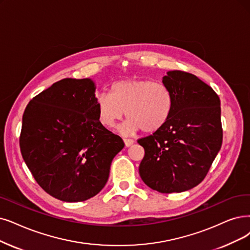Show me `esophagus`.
Wrapping results in <instances>:
<instances>
[{
    "mask_svg": "<svg viewBox=\"0 0 250 250\" xmlns=\"http://www.w3.org/2000/svg\"><path fill=\"white\" fill-rule=\"evenodd\" d=\"M124 141V144H125V146L128 147V146H132L133 144H134V141L133 139H130V138H124L123 139Z\"/></svg>",
    "mask_w": 250,
    "mask_h": 250,
    "instance_id": "1",
    "label": "esophagus"
}]
</instances>
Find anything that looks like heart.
I'll return each mask as SVG.
<instances>
[{
	"label": "heart",
	"mask_w": 250,
	"mask_h": 250,
	"mask_svg": "<svg viewBox=\"0 0 250 250\" xmlns=\"http://www.w3.org/2000/svg\"><path fill=\"white\" fill-rule=\"evenodd\" d=\"M172 94L162 82L147 79H127L114 83L109 93L96 97L99 122L112 128L126 112V122L120 131L128 134L138 130L152 133L161 129L172 111Z\"/></svg>",
	"instance_id": "obj_1"
}]
</instances>
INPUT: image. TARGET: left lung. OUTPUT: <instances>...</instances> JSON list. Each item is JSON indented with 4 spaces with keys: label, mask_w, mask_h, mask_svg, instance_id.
Returning a JSON list of instances; mask_svg holds the SVG:
<instances>
[{
    "label": "left lung",
    "mask_w": 250,
    "mask_h": 250,
    "mask_svg": "<svg viewBox=\"0 0 250 250\" xmlns=\"http://www.w3.org/2000/svg\"><path fill=\"white\" fill-rule=\"evenodd\" d=\"M163 83L172 94L166 124L137 143L145 148L139 175L163 194L181 193L200 184L223 143L221 101L193 74L168 72Z\"/></svg>",
    "instance_id": "obj_1"
}]
</instances>
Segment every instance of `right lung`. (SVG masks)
Masks as SVG:
<instances>
[{"label": "right lung", "instance_id": "right-lung-1", "mask_svg": "<svg viewBox=\"0 0 250 250\" xmlns=\"http://www.w3.org/2000/svg\"><path fill=\"white\" fill-rule=\"evenodd\" d=\"M90 79L65 78L36 95L22 116L19 146L46 193L81 202L105 186L114 157L124 147L99 122Z\"/></svg>", "mask_w": 250, "mask_h": 250}]
</instances>
